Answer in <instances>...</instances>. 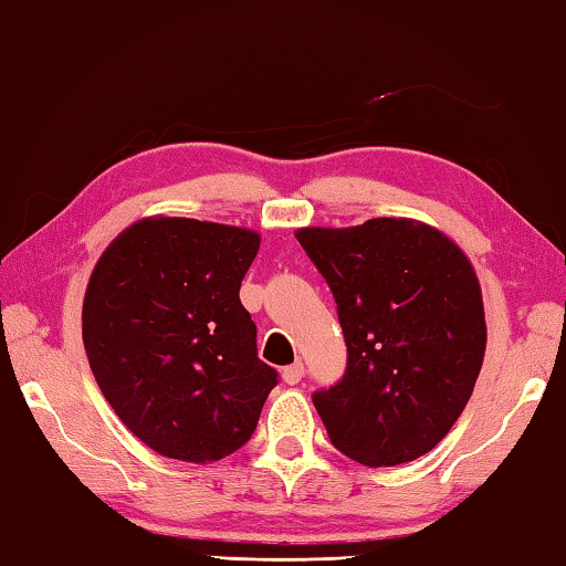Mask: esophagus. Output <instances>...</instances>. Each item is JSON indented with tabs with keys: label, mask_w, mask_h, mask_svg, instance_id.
Masks as SVG:
<instances>
[{
	"label": "esophagus",
	"mask_w": 566,
	"mask_h": 566,
	"mask_svg": "<svg viewBox=\"0 0 566 566\" xmlns=\"http://www.w3.org/2000/svg\"><path fill=\"white\" fill-rule=\"evenodd\" d=\"M304 377V364L302 361H294L290 364V367L282 369V379L286 381V385H300Z\"/></svg>",
	"instance_id": "obj_1"
}]
</instances>
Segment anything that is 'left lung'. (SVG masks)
Returning <instances> with one entry per match:
<instances>
[{"label":"left lung","mask_w":566,"mask_h":566,"mask_svg":"<svg viewBox=\"0 0 566 566\" xmlns=\"http://www.w3.org/2000/svg\"><path fill=\"white\" fill-rule=\"evenodd\" d=\"M296 239L329 284L347 342L344 377L312 397L332 444L367 467L427 454L464 411L484 361L472 262L439 229L401 217L304 227Z\"/></svg>","instance_id":"1"}]
</instances>
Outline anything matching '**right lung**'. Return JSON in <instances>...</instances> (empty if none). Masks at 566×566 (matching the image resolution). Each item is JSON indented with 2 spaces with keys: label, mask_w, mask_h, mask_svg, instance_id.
<instances>
[{
  "label": "right lung",
  "mask_w": 566,
  "mask_h": 566,
  "mask_svg": "<svg viewBox=\"0 0 566 566\" xmlns=\"http://www.w3.org/2000/svg\"><path fill=\"white\" fill-rule=\"evenodd\" d=\"M252 229L147 217L104 249L82 339L104 399L149 449L207 464L249 442L276 371L256 357L239 286Z\"/></svg>",
  "instance_id": "1"
}]
</instances>
